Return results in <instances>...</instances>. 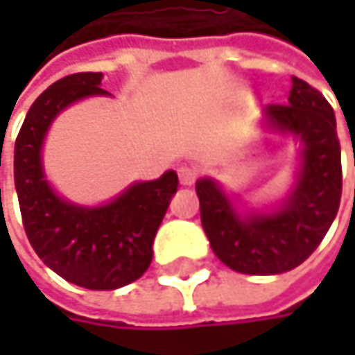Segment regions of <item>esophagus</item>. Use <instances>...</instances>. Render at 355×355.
<instances>
[{
  "label": "esophagus",
  "mask_w": 355,
  "mask_h": 355,
  "mask_svg": "<svg viewBox=\"0 0 355 355\" xmlns=\"http://www.w3.org/2000/svg\"><path fill=\"white\" fill-rule=\"evenodd\" d=\"M178 180H180V184L191 187V184L197 180V171L191 168V166H180V168H178Z\"/></svg>",
  "instance_id": "obj_1"
}]
</instances>
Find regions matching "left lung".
<instances>
[{
	"label": "left lung",
	"instance_id": "1",
	"mask_svg": "<svg viewBox=\"0 0 355 355\" xmlns=\"http://www.w3.org/2000/svg\"><path fill=\"white\" fill-rule=\"evenodd\" d=\"M263 123L302 146L294 187L279 205L241 214L214 178L195 182L211 250L224 265L248 275H275L304 263L331 228L341 201L337 123L319 90L292 78L288 105H269Z\"/></svg>",
	"mask_w": 355,
	"mask_h": 355
}]
</instances>
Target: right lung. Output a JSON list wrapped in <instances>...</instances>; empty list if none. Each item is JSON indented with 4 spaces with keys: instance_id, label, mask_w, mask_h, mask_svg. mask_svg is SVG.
<instances>
[{
    "instance_id": "add662e5",
    "label": "right lung",
    "mask_w": 355,
    "mask_h": 355,
    "mask_svg": "<svg viewBox=\"0 0 355 355\" xmlns=\"http://www.w3.org/2000/svg\"><path fill=\"white\" fill-rule=\"evenodd\" d=\"M103 73L84 71L57 80L28 110L14 150V180L22 222L35 252L63 279L88 290H116L139 279L152 263L178 177L133 182L105 205L86 207L59 197L42 168V144L55 116L88 96H110Z\"/></svg>"
}]
</instances>
